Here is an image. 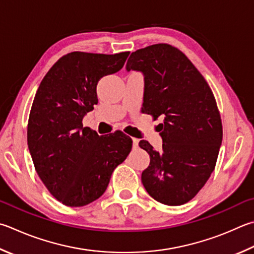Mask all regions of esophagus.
Instances as JSON below:
<instances>
[{"label": "esophagus", "mask_w": 254, "mask_h": 254, "mask_svg": "<svg viewBox=\"0 0 254 254\" xmlns=\"http://www.w3.org/2000/svg\"><path fill=\"white\" fill-rule=\"evenodd\" d=\"M132 141H133V147H134V149L139 146V140L135 139V137H132Z\"/></svg>", "instance_id": "esophagus-1"}]
</instances>
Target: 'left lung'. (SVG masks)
Here are the masks:
<instances>
[{
	"label": "left lung",
	"instance_id": "left-lung-1",
	"mask_svg": "<svg viewBox=\"0 0 254 254\" xmlns=\"http://www.w3.org/2000/svg\"><path fill=\"white\" fill-rule=\"evenodd\" d=\"M127 70L144 75L143 112L154 120L163 118V151H154L145 140L139 143L150 155L149 167L142 172L143 186L160 203H187L213 172L222 143L214 95L187 55L167 43L136 50Z\"/></svg>",
	"mask_w": 254,
	"mask_h": 254
}]
</instances>
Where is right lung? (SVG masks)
I'll use <instances>...</instances> for the list:
<instances>
[{"label": "right lung", "mask_w": 254, "mask_h": 254, "mask_svg": "<svg viewBox=\"0 0 254 254\" xmlns=\"http://www.w3.org/2000/svg\"><path fill=\"white\" fill-rule=\"evenodd\" d=\"M128 54L67 53L54 63L36 91L27 145L36 173L64 205L83 206L99 199L132 149L131 137L121 131L100 136L82 124L98 104L100 79L121 70Z\"/></svg>", "instance_id": "add662e5"}]
</instances>
